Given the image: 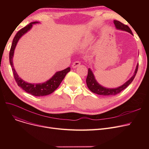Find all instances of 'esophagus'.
<instances>
[{
	"label": "esophagus",
	"mask_w": 149,
	"mask_h": 149,
	"mask_svg": "<svg viewBox=\"0 0 149 149\" xmlns=\"http://www.w3.org/2000/svg\"><path fill=\"white\" fill-rule=\"evenodd\" d=\"M80 65V62L77 61H75L74 63H73V64H72V67L73 68H77L78 66H79Z\"/></svg>",
	"instance_id": "esophagus-1"
}]
</instances>
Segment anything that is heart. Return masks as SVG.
<instances>
[{"label": "heart", "mask_w": 149, "mask_h": 149, "mask_svg": "<svg viewBox=\"0 0 149 149\" xmlns=\"http://www.w3.org/2000/svg\"><path fill=\"white\" fill-rule=\"evenodd\" d=\"M91 38H85V39H84V40L82 41V43H81V45H82V46H87L90 42H91Z\"/></svg>", "instance_id": "1"}]
</instances>
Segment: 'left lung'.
<instances>
[{
  "label": "left lung",
  "instance_id": "1",
  "mask_svg": "<svg viewBox=\"0 0 149 149\" xmlns=\"http://www.w3.org/2000/svg\"><path fill=\"white\" fill-rule=\"evenodd\" d=\"M114 25L115 26V28L118 30H121L124 31H126L127 33H129L132 35H133L132 32L130 28L126 25H124L121 22L118 21V20H113ZM138 68V63H137L135 72L133 74V75L130 77V79H129L126 82H125L123 84L119 87L115 88H108L104 87L103 86L101 85L96 80L94 74H93L92 70L91 68H89L88 69V77L86 78V84L89 89L93 93H96L98 95H104V96H112L118 94L120 92H121L123 90L126 89L128 86L134 80V78L136 74L137 70Z\"/></svg>",
  "mask_w": 149,
  "mask_h": 149
}]
</instances>
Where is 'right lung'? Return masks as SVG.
Here are the masks:
<instances>
[{
  "label": "right lung",
  "instance_id": "1",
  "mask_svg": "<svg viewBox=\"0 0 149 149\" xmlns=\"http://www.w3.org/2000/svg\"><path fill=\"white\" fill-rule=\"evenodd\" d=\"M37 23H40V22H34L30 23L29 24L26 25L25 27L19 31L17 33L15 34L14 38H13L10 52V63L12 68L14 79L19 86L25 91H26L27 93H30L31 95L36 97H40L51 94V93H52L55 90H56L59 86V85L60 84L63 80L64 79L66 75L70 71V68L68 67L64 70L56 72L51 79H49L46 81L42 83H28L25 80H22L19 76L17 72L15 71L13 65V57L14 54V50L19 40H20V38L23 35H25L26 33H27L29 31L31 30L33 25L37 24Z\"/></svg>",
  "mask_w": 149,
  "mask_h": 149
}]
</instances>
